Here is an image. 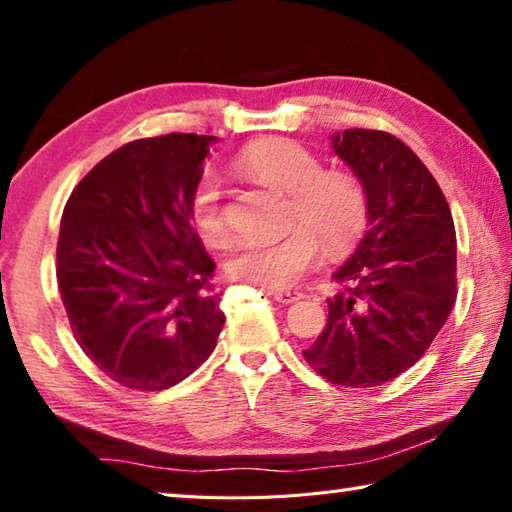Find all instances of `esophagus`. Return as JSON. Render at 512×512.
Returning <instances> with one entry per match:
<instances>
[{
    "label": "esophagus",
    "mask_w": 512,
    "mask_h": 512,
    "mask_svg": "<svg viewBox=\"0 0 512 512\" xmlns=\"http://www.w3.org/2000/svg\"><path fill=\"white\" fill-rule=\"evenodd\" d=\"M268 295H271L273 300H277L280 304H293L302 297V293H295V291H271Z\"/></svg>",
    "instance_id": "esophagus-1"
}]
</instances>
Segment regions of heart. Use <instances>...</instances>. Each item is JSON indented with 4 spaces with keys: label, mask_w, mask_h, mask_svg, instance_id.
Listing matches in <instances>:
<instances>
[{
    "label": "heart",
    "mask_w": 512,
    "mask_h": 512,
    "mask_svg": "<svg viewBox=\"0 0 512 512\" xmlns=\"http://www.w3.org/2000/svg\"><path fill=\"white\" fill-rule=\"evenodd\" d=\"M235 167L250 181L291 194L288 221L302 224L282 239L244 241L228 262L235 280L273 291L291 288L318 266L322 244L329 255L345 257L365 235L369 224L365 183L347 170H324L322 161L304 145L264 138L246 145L237 154ZM190 219L208 246H224L228 241L224 188L217 176H203L194 188Z\"/></svg>",
    "instance_id": "heart-1"
}]
</instances>
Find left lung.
I'll return each instance as SVG.
<instances>
[{"mask_svg": "<svg viewBox=\"0 0 512 512\" xmlns=\"http://www.w3.org/2000/svg\"><path fill=\"white\" fill-rule=\"evenodd\" d=\"M333 152L365 183L369 230L333 273L329 320L304 360L333 385L376 387L423 358L457 300V232L430 170L403 141L345 129Z\"/></svg>", "mask_w": 512, "mask_h": 512, "instance_id": "1", "label": "left lung"}]
</instances>
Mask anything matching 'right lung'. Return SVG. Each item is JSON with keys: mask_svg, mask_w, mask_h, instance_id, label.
<instances>
[{"mask_svg": "<svg viewBox=\"0 0 512 512\" xmlns=\"http://www.w3.org/2000/svg\"><path fill=\"white\" fill-rule=\"evenodd\" d=\"M215 136L167 134L105 156L64 206L60 297L73 336L118 385L161 392L217 347L226 315L190 201Z\"/></svg>", "mask_w": 512, "mask_h": 512, "instance_id": "obj_1", "label": "right lung"}]
</instances>
